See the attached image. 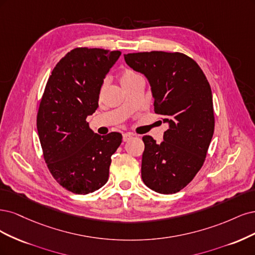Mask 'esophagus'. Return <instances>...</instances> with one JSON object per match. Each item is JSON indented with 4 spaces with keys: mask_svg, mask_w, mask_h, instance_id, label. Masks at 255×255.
Returning <instances> with one entry per match:
<instances>
[{
    "mask_svg": "<svg viewBox=\"0 0 255 255\" xmlns=\"http://www.w3.org/2000/svg\"><path fill=\"white\" fill-rule=\"evenodd\" d=\"M133 137V134L132 133H124L123 134V141L124 142H127V141H129V139H131Z\"/></svg>",
    "mask_w": 255,
    "mask_h": 255,
    "instance_id": "esophagus-1",
    "label": "esophagus"
}]
</instances>
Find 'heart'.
<instances>
[{"label": "heart", "instance_id": "heart-1", "mask_svg": "<svg viewBox=\"0 0 255 255\" xmlns=\"http://www.w3.org/2000/svg\"><path fill=\"white\" fill-rule=\"evenodd\" d=\"M139 75L137 73H135L134 71H132V70H129V69H126V70H124L122 72V75H121V83H122V85L123 84H126V83H128V81H131V80H133L134 78H136V77H138ZM104 88H105V85H103L102 86V88H101V91H103L104 90Z\"/></svg>", "mask_w": 255, "mask_h": 255}]
</instances>
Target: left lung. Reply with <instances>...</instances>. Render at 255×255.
Here are the masks:
<instances>
[{
    "label": "left lung",
    "instance_id": "8db88e82",
    "mask_svg": "<svg viewBox=\"0 0 255 255\" xmlns=\"http://www.w3.org/2000/svg\"><path fill=\"white\" fill-rule=\"evenodd\" d=\"M124 58L148 80L154 111L168 125L160 144L143 136V182L157 193L175 194L203 165L214 133L210 84L199 65L181 53L153 51Z\"/></svg>",
    "mask_w": 255,
    "mask_h": 255
}]
</instances>
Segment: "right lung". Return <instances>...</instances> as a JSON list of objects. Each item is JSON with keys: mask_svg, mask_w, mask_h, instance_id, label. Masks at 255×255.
Masks as SVG:
<instances>
[{"mask_svg": "<svg viewBox=\"0 0 255 255\" xmlns=\"http://www.w3.org/2000/svg\"><path fill=\"white\" fill-rule=\"evenodd\" d=\"M121 54L74 48L47 80L37 116L39 139L51 174L72 193H92L109 179L111 155L122 134H97L86 119L97 109L104 79Z\"/></svg>", "mask_w": 255, "mask_h": 255, "instance_id": "obj_1", "label": "right lung"}]
</instances>
